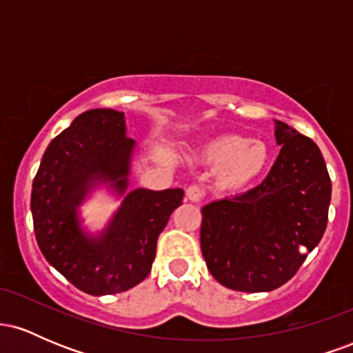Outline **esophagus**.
Instances as JSON below:
<instances>
[{"label":"esophagus","instance_id":"1","mask_svg":"<svg viewBox=\"0 0 353 353\" xmlns=\"http://www.w3.org/2000/svg\"><path fill=\"white\" fill-rule=\"evenodd\" d=\"M185 196H188V199H189L190 202H201L202 199H204L205 190L202 189L201 185L192 184V185H189L188 189H185Z\"/></svg>","mask_w":353,"mask_h":353}]
</instances>
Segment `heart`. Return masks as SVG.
Instances as JSON below:
<instances>
[{"label": "heart", "instance_id": "heart-1", "mask_svg": "<svg viewBox=\"0 0 353 353\" xmlns=\"http://www.w3.org/2000/svg\"><path fill=\"white\" fill-rule=\"evenodd\" d=\"M209 164L221 168V177L230 188H241L261 176L269 163V149L261 141H247L237 134L210 139L202 149Z\"/></svg>", "mask_w": 353, "mask_h": 353}]
</instances>
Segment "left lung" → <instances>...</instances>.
Segmentation results:
<instances>
[{
    "label": "left lung",
    "mask_w": 353,
    "mask_h": 353,
    "mask_svg": "<svg viewBox=\"0 0 353 353\" xmlns=\"http://www.w3.org/2000/svg\"><path fill=\"white\" fill-rule=\"evenodd\" d=\"M275 139L281 152L261 184L202 209L209 272L239 292L289 282L327 228L332 182L317 144L281 121Z\"/></svg>",
    "instance_id": "1"
}]
</instances>
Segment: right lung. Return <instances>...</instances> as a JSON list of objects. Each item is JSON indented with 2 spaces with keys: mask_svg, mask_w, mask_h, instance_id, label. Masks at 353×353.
<instances>
[{
  "mask_svg": "<svg viewBox=\"0 0 353 353\" xmlns=\"http://www.w3.org/2000/svg\"><path fill=\"white\" fill-rule=\"evenodd\" d=\"M134 141L124 112L91 109L48 145L31 190L36 241L46 261L89 295L132 289L151 272L156 244L184 190L136 189L99 239L79 228L76 208L96 181L124 192Z\"/></svg>",
  "mask_w": 353,
  "mask_h": 353,
  "instance_id": "obj_1",
  "label": "right lung"
}]
</instances>
